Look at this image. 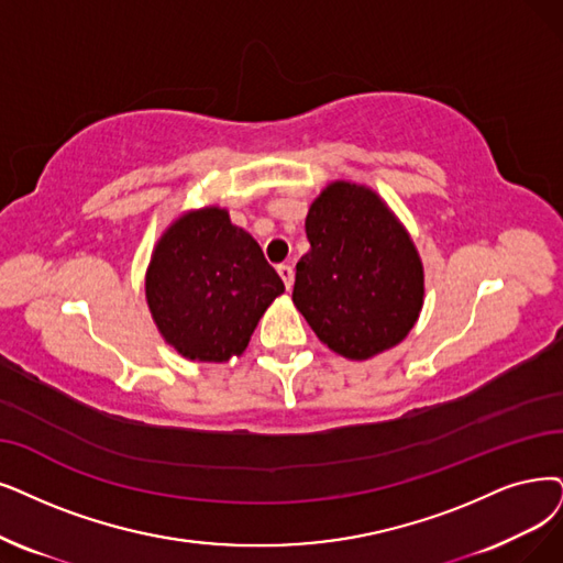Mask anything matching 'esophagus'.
<instances>
[{
  "label": "esophagus",
  "mask_w": 563,
  "mask_h": 563,
  "mask_svg": "<svg viewBox=\"0 0 563 563\" xmlns=\"http://www.w3.org/2000/svg\"><path fill=\"white\" fill-rule=\"evenodd\" d=\"M277 273H279V277H282V282H284L286 288L294 286V277H296L294 267H290L288 263H282V265H277Z\"/></svg>",
  "instance_id": "esophagus-1"
}]
</instances>
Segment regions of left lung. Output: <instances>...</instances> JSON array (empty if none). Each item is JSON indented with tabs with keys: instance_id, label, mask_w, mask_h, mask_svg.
I'll list each match as a JSON object with an SVG mask.
<instances>
[{
	"instance_id": "8db88e82",
	"label": "left lung",
	"mask_w": 563,
	"mask_h": 563,
	"mask_svg": "<svg viewBox=\"0 0 563 563\" xmlns=\"http://www.w3.org/2000/svg\"><path fill=\"white\" fill-rule=\"evenodd\" d=\"M311 250L296 265L294 302L334 353L367 360L399 344L422 307L416 246L378 196L334 183L313 200Z\"/></svg>"
}]
</instances>
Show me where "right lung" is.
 <instances>
[{"instance_id":"1","label":"right lung","mask_w":563,"mask_h":563,"mask_svg":"<svg viewBox=\"0 0 563 563\" xmlns=\"http://www.w3.org/2000/svg\"><path fill=\"white\" fill-rule=\"evenodd\" d=\"M147 305L166 342L189 360L240 355L284 282L258 242L208 208L175 221L147 269Z\"/></svg>"}]
</instances>
